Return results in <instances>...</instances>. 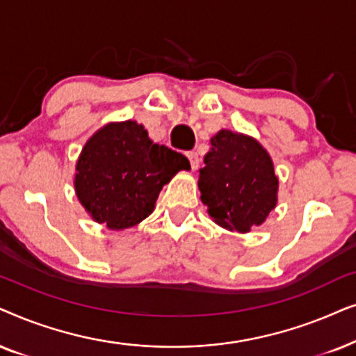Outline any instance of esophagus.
Segmentation results:
<instances>
[{"label": "esophagus", "mask_w": 356, "mask_h": 356, "mask_svg": "<svg viewBox=\"0 0 356 356\" xmlns=\"http://www.w3.org/2000/svg\"><path fill=\"white\" fill-rule=\"evenodd\" d=\"M187 158H188V161H191L192 169H197L198 164H200V158H198V154L195 153V151H188Z\"/></svg>", "instance_id": "esophagus-1"}]
</instances>
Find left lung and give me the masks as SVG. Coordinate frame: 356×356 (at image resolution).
Instances as JSON below:
<instances>
[{"mask_svg": "<svg viewBox=\"0 0 356 356\" xmlns=\"http://www.w3.org/2000/svg\"><path fill=\"white\" fill-rule=\"evenodd\" d=\"M198 175L202 202L218 225L248 233L277 205L278 179L267 151L250 136L221 130Z\"/></svg>", "mask_w": 356, "mask_h": 356, "instance_id": "1", "label": "left lung"}]
</instances>
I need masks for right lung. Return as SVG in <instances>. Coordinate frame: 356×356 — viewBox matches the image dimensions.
<instances>
[{
  "label": "right lung",
  "mask_w": 356,
  "mask_h": 356,
  "mask_svg": "<svg viewBox=\"0 0 356 356\" xmlns=\"http://www.w3.org/2000/svg\"><path fill=\"white\" fill-rule=\"evenodd\" d=\"M181 169H191L186 156L153 143L143 125L127 120L104 127L88 141L74 187L94 220L125 229L151 215L161 188Z\"/></svg>",
  "instance_id": "obj_1"
}]
</instances>
